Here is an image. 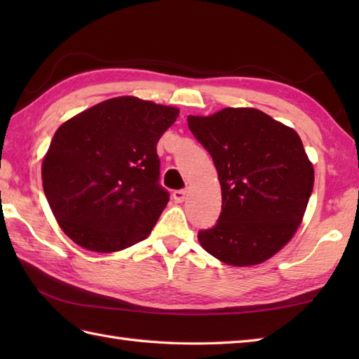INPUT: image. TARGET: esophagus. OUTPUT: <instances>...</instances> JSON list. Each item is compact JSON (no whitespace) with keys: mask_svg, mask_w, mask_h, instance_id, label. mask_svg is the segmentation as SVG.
I'll use <instances>...</instances> for the list:
<instances>
[{"mask_svg":"<svg viewBox=\"0 0 359 359\" xmlns=\"http://www.w3.org/2000/svg\"><path fill=\"white\" fill-rule=\"evenodd\" d=\"M172 199H174V202L182 203L187 199V191L185 189H175V191L172 193Z\"/></svg>","mask_w":359,"mask_h":359,"instance_id":"1","label":"esophagus"}]
</instances>
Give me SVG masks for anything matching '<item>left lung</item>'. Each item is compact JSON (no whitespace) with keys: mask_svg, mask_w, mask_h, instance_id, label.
<instances>
[{"mask_svg":"<svg viewBox=\"0 0 359 359\" xmlns=\"http://www.w3.org/2000/svg\"><path fill=\"white\" fill-rule=\"evenodd\" d=\"M210 152L222 189L216 225L201 245L228 265L261 264L293 238L313 191V165L294 129L253 108L188 117Z\"/></svg>","mask_w":359,"mask_h":359,"instance_id":"left-lung-1","label":"left lung"}]
</instances>
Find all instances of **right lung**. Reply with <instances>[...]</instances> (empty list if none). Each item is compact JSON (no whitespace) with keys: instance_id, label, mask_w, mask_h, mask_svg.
<instances>
[{"instance_id":"obj_1","label":"right lung","mask_w":359,"mask_h":359,"mask_svg":"<svg viewBox=\"0 0 359 359\" xmlns=\"http://www.w3.org/2000/svg\"><path fill=\"white\" fill-rule=\"evenodd\" d=\"M177 117V108L117 97L57 129L41 165L43 189L77 245L112 253L147 239L170 201L158 184L157 142Z\"/></svg>"}]
</instances>
